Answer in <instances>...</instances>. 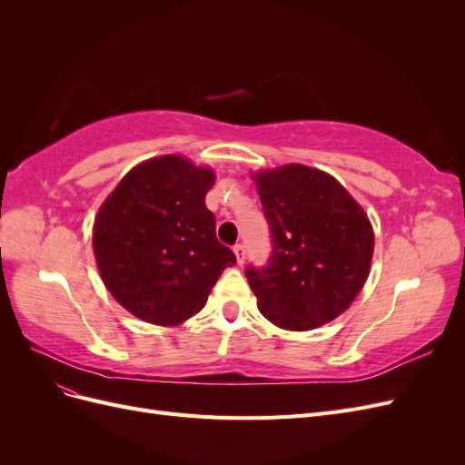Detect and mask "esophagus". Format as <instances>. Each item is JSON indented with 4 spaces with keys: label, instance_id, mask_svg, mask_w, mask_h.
I'll use <instances>...</instances> for the list:
<instances>
[{
    "label": "esophagus",
    "instance_id": "34e87169",
    "mask_svg": "<svg viewBox=\"0 0 465 465\" xmlns=\"http://www.w3.org/2000/svg\"><path fill=\"white\" fill-rule=\"evenodd\" d=\"M232 250H234V256H236L238 265H242V263H244V258H246V248H244V244H236Z\"/></svg>",
    "mask_w": 465,
    "mask_h": 465
}]
</instances>
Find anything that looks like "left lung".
Segmentation results:
<instances>
[{
  "instance_id": "8db88e82",
  "label": "left lung",
  "mask_w": 465,
  "mask_h": 465,
  "mask_svg": "<svg viewBox=\"0 0 465 465\" xmlns=\"http://www.w3.org/2000/svg\"><path fill=\"white\" fill-rule=\"evenodd\" d=\"M254 180L272 232L267 265L246 267L260 312L291 331L323 326L347 311L369 277L372 224L318 168L285 164Z\"/></svg>"
}]
</instances>
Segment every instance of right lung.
Listing matches in <instances>:
<instances>
[{
	"mask_svg": "<svg viewBox=\"0 0 465 465\" xmlns=\"http://www.w3.org/2000/svg\"><path fill=\"white\" fill-rule=\"evenodd\" d=\"M215 173L178 154L134 166L98 209L93 250L98 272L125 311L157 326L198 314L232 250L215 234L205 195Z\"/></svg>",
	"mask_w": 465,
	"mask_h": 465,
	"instance_id": "obj_1",
	"label": "right lung"
}]
</instances>
